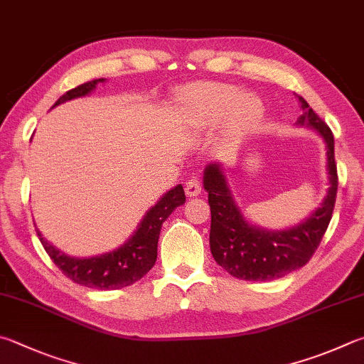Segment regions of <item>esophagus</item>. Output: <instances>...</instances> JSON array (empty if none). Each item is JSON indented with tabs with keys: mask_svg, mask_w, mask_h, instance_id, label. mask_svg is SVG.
<instances>
[{
	"mask_svg": "<svg viewBox=\"0 0 364 364\" xmlns=\"http://www.w3.org/2000/svg\"><path fill=\"white\" fill-rule=\"evenodd\" d=\"M184 191H186L188 197L199 196L202 193V183L197 178H191V180H188L186 186H184Z\"/></svg>",
	"mask_w": 364,
	"mask_h": 364,
	"instance_id": "1",
	"label": "esophagus"
}]
</instances>
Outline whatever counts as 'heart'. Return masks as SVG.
<instances>
[{
  "label": "heart",
  "mask_w": 364,
  "mask_h": 364,
  "mask_svg": "<svg viewBox=\"0 0 364 364\" xmlns=\"http://www.w3.org/2000/svg\"><path fill=\"white\" fill-rule=\"evenodd\" d=\"M235 87L228 84H203L188 92V105L196 121L203 125L213 124L230 108L234 129L243 130L253 124L261 113V105L251 97L237 98Z\"/></svg>",
  "instance_id": "obj_1"
}]
</instances>
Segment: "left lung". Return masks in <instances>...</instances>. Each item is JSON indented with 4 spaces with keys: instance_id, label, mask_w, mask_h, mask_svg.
Segmentation results:
<instances>
[{
    "instance_id": "1",
    "label": "left lung",
    "mask_w": 364,
    "mask_h": 364,
    "mask_svg": "<svg viewBox=\"0 0 364 364\" xmlns=\"http://www.w3.org/2000/svg\"><path fill=\"white\" fill-rule=\"evenodd\" d=\"M299 103L302 114L297 119V124L312 127L323 136L326 143L329 175V189L325 200L306 221L285 230H267L253 226L235 203L221 164L213 162L205 167L203 188L208 193L211 210L210 250L215 261L235 279L267 282L306 266L331 221L338 194L334 136L331 129L315 114L302 97H299Z\"/></svg>"
}]
</instances>
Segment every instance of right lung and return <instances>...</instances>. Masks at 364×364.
<instances>
[{
    "label": "right lung",
    "instance_id": "add662e5",
    "mask_svg": "<svg viewBox=\"0 0 364 364\" xmlns=\"http://www.w3.org/2000/svg\"><path fill=\"white\" fill-rule=\"evenodd\" d=\"M105 79H94L63 94L52 108L73 98L89 95ZM186 202V196L181 184L165 193L154 207L148 210L141 223L130 239L119 248L100 256L73 257L55 248L52 243L38 232L46 253L50 256L55 266L77 285L94 289H119L134 285L141 277L146 275L157 259V242H159L162 223L167 220L171 211Z\"/></svg>",
    "mask_w": 364,
    "mask_h": 364
}]
</instances>
